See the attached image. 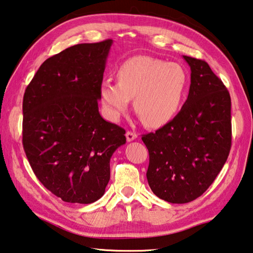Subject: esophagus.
Returning a JSON list of instances; mask_svg holds the SVG:
<instances>
[{
	"label": "esophagus",
	"mask_w": 253,
	"mask_h": 253,
	"mask_svg": "<svg viewBox=\"0 0 253 253\" xmlns=\"http://www.w3.org/2000/svg\"><path fill=\"white\" fill-rule=\"evenodd\" d=\"M136 138H137V135L135 132H132V131H127L126 132V139H127L128 142L135 140Z\"/></svg>",
	"instance_id": "esophagus-1"
}]
</instances>
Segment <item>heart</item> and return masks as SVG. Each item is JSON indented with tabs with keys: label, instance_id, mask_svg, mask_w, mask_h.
Masks as SVG:
<instances>
[{
	"label": "heart",
	"instance_id": "obj_1",
	"mask_svg": "<svg viewBox=\"0 0 253 253\" xmlns=\"http://www.w3.org/2000/svg\"><path fill=\"white\" fill-rule=\"evenodd\" d=\"M189 84L184 68L160 59L137 56L117 69V83L104 81L100 86L103 112L118 121L129 107L148 127H160L172 121L180 111Z\"/></svg>",
	"mask_w": 253,
	"mask_h": 253
}]
</instances>
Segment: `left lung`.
I'll use <instances>...</instances> for the list:
<instances>
[{"label":"left lung","instance_id":"left-lung-1","mask_svg":"<svg viewBox=\"0 0 253 253\" xmlns=\"http://www.w3.org/2000/svg\"><path fill=\"white\" fill-rule=\"evenodd\" d=\"M183 59L191 68L187 100L171 122L141 138L149 151L150 189L173 204L194 201L209 189L231 147L229 92L207 62Z\"/></svg>","mask_w":253,"mask_h":253}]
</instances>
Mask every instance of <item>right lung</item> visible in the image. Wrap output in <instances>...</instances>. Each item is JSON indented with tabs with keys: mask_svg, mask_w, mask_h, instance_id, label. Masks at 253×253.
<instances>
[{
	"mask_svg": "<svg viewBox=\"0 0 253 253\" xmlns=\"http://www.w3.org/2000/svg\"><path fill=\"white\" fill-rule=\"evenodd\" d=\"M112 39L79 43L48 58L23 100V146L42 185L64 202L91 204L105 193L110 161L125 129L98 112Z\"/></svg>",
	"mask_w": 253,
	"mask_h": 253,
	"instance_id": "right-lung-1",
	"label": "right lung"
}]
</instances>
